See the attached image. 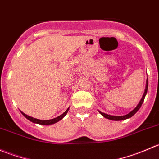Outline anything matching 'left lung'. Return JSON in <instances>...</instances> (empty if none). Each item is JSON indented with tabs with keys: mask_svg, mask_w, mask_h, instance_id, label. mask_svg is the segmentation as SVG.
I'll list each match as a JSON object with an SVG mask.
<instances>
[{
	"mask_svg": "<svg viewBox=\"0 0 159 159\" xmlns=\"http://www.w3.org/2000/svg\"><path fill=\"white\" fill-rule=\"evenodd\" d=\"M148 79H147V81H146V87H145V92H144V94H143V96H142V99H141L140 102H139V105H137V107H136V108H134V110L131 111L130 112V113L128 114V115H123V116H112V115H107V114H105V113H103V112H101V111H99V113H100L101 115H102V116L105 117V118H108V119H110V120H114V121H121V120H125V119H127V118H131V117H132L133 115H134V114H135L136 112H137L138 111H139V108H140L141 106H142V103H143L144 100H145V95H146V94H147V91H148Z\"/></svg>",
	"mask_w": 159,
	"mask_h": 159,
	"instance_id": "left-lung-1",
	"label": "left lung"
}]
</instances>
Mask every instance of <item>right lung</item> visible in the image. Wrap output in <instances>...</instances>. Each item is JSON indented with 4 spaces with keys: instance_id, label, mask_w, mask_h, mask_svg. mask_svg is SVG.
Listing matches in <instances>:
<instances>
[{
    "instance_id": "1",
    "label": "right lung",
    "mask_w": 159,
    "mask_h": 159,
    "mask_svg": "<svg viewBox=\"0 0 159 159\" xmlns=\"http://www.w3.org/2000/svg\"><path fill=\"white\" fill-rule=\"evenodd\" d=\"M68 110H69V108H68V109L65 111L64 112V113L62 114V115H61L60 116L57 117V118H53V119H51V120H44V121H42V120L37 119V118H32V117H30V116H28V115H25V114L23 113V112H22V111H20V112H21V114L24 115V116L25 117V118H28V119L29 120V121H32V122L37 123V124H39V125H48L54 124V123L57 122V121H60L61 119H62V118H63L65 116V115H66V114L68 113Z\"/></svg>"
}]
</instances>
